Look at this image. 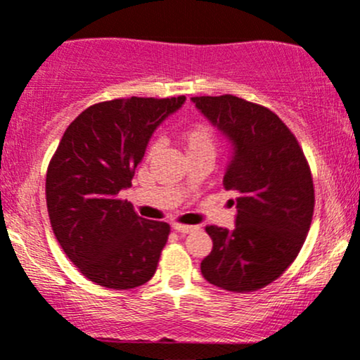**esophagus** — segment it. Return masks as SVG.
Masks as SVG:
<instances>
[{
    "instance_id": "34e87169",
    "label": "esophagus",
    "mask_w": 360,
    "mask_h": 360,
    "mask_svg": "<svg viewBox=\"0 0 360 360\" xmlns=\"http://www.w3.org/2000/svg\"><path fill=\"white\" fill-rule=\"evenodd\" d=\"M172 229L176 232H179V234H189V232L198 231L196 225H183V224H172Z\"/></svg>"
}]
</instances>
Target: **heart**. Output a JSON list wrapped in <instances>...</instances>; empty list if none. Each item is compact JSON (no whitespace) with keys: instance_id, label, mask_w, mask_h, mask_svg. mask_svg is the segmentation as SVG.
Returning <instances> with one entry per match:
<instances>
[{"instance_id":"b5f03b06","label":"heart","mask_w":360,"mask_h":360,"mask_svg":"<svg viewBox=\"0 0 360 360\" xmlns=\"http://www.w3.org/2000/svg\"><path fill=\"white\" fill-rule=\"evenodd\" d=\"M177 141H179L181 148L184 150L186 157L191 155H208L213 157L215 153V136L213 131L207 124H196L188 126L183 131L177 135ZM157 152V145H152L148 150V155H153Z\"/></svg>"}]
</instances>
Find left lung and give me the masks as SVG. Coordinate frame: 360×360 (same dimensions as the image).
I'll return each instance as SVG.
<instances>
[{
    "instance_id": "1",
    "label": "left lung",
    "mask_w": 360,
    "mask_h": 360,
    "mask_svg": "<svg viewBox=\"0 0 360 360\" xmlns=\"http://www.w3.org/2000/svg\"><path fill=\"white\" fill-rule=\"evenodd\" d=\"M227 138L224 188L236 193L234 229L208 225L212 252L201 275L212 285L251 292L278 278L301 251L314 210L309 165L283 121L236 96L191 97Z\"/></svg>"
}]
</instances>
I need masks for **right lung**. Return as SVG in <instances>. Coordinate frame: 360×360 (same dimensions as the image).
<instances>
[{
    "mask_svg": "<svg viewBox=\"0 0 360 360\" xmlns=\"http://www.w3.org/2000/svg\"><path fill=\"white\" fill-rule=\"evenodd\" d=\"M186 97L114 98L66 128L46 176L51 227L78 270L97 285L135 289L152 278L169 225L141 219L120 191L131 186L153 131Z\"/></svg>",
    "mask_w": 360,
    "mask_h": 360,
    "instance_id": "add662e5",
    "label": "right lung"
}]
</instances>
